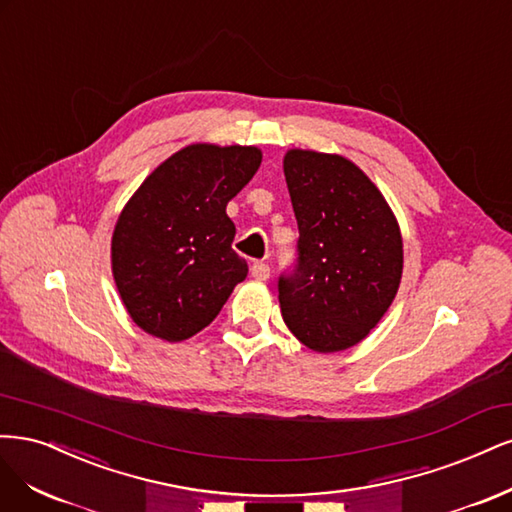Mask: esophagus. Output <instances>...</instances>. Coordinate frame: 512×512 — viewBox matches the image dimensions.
<instances>
[{
	"mask_svg": "<svg viewBox=\"0 0 512 512\" xmlns=\"http://www.w3.org/2000/svg\"><path fill=\"white\" fill-rule=\"evenodd\" d=\"M251 276L255 280H268L270 278V266H268V263H263V261L253 263V266H251Z\"/></svg>",
	"mask_w": 512,
	"mask_h": 512,
	"instance_id": "esophagus-1",
	"label": "esophagus"
}]
</instances>
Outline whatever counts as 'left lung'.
Instances as JSON below:
<instances>
[{
    "label": "left lung",
    "mask_w": 512,
    "mask_h": 512,
    "mask_svg": "<svg viewBox=\"0 0 512 512\" xmlns=\"http://www.w3.org/2000/svg\"><path fill=\"white\" fill-rule=\"evenodd\" d=\"M298 219V263L278 280L291 334L317 353L364 340L400 289V225L372 180L334 153L291 148L283 159Z\"/></svg>",
    "instance_id": "8db88e82"
}]
</instances>
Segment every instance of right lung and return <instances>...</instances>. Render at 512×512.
Returning a JSON list of instances; mask_svg holds the SVG:
<instances>
[{"label":"right lung","instance_id":"1","mask_svg":"<svg viewBox=\"0 0 512 512\" xmlns=\"http://www.w3.org/2000/svg\"><path fill=\"white\" fill-rule=\"evenodd\" d=\"M259 166L257 146L197 142L163 161L129 197L112 232V276L146 334L168 342L195 336L246 278L225 208Z\"/></svg>","mask_w":512,"mask_h":512}]
</instances>
